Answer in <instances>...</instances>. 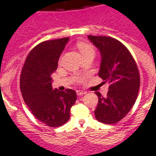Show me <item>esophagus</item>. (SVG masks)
<instances>
[{
    "label": "esophagus",
    "instance_id": "obj_1",
    "mask_svg": "<svg viewBox=\"0 0 156 156\" xmlns=\"http://www.w3.org/2000/svg\"><path fill=\"white\" fill-rule=\"evenodd\" d=\"M76 94H77V96L80 97V96H83V95H85V94H86V91H84V90H76Z\"/></svg>",
    "mask_w": 156,
    "mask_h": 156
}]
</instances>
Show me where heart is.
<instances>
[{"label":"heart","instance_id":"heart-1","mask_svg":"<svg viewBox=\"0 0 156 156\" xmlns=\"http://www.w3.org/2000/svg\"><path fill=\"white\" fill-rule=\"evenodd\" d=\"M77 47L80 50V54L82 56L87 55H95V48L91 44H87V43H84V42H80L77 44Z\"/></svg>","mask_w":156,"mask_h":156}]
</instances>
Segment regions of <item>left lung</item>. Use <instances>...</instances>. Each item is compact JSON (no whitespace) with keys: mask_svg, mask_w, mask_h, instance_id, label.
<instances>
[{"mask_svg":"<svg viewBox=\"0 0 156 156\" xmlns=\"http://www.w3.org/2000/svg\"><path fill=\"white\" fill-rule=\"evenodd\" d=\"M88 39L101 54L98 76L110 84L106 98L96 91L98 104L94 111L95 117L103 123H116L135 103L140 85L139 69L130 52L119 40L91 35H88Z\"/></svg>","mask_w":156,"mask_h":156,"instance_id":"left-lung-1","label":"left lung"}]
</instances>
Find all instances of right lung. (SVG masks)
<instances>
[{
    "label": "right lung",
    "mask_w": 156,
    "mask_h": 156,
    "mask_svg": "<svg viewBox=\"0 0 156 156\" xmlns=\"http://www.w3.org/2000/svg\"><path fill=\"white\" fill-rule=\"evenodd\" d=\"M69 39L63 37L37 44L27 55L21 74L23 100L32 113L49 127L68 122L77 98L71 89L60 91L52 87L51 75L57 69L58 58Z\"/></svg>",
    "instance_id": "1"
}]
</instances>
